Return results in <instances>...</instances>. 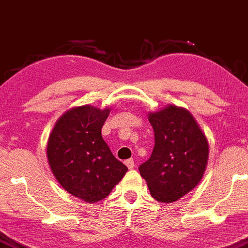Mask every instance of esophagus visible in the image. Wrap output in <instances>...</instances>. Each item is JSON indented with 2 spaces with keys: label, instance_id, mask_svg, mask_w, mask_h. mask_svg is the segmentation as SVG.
Instances as JSON below:
<instances>
[{
  "label": "esophagus",
  "instance_id": "obj_1",
  "mask_svg": "<svg viewBox=\"0 0 248 248\" xmlns=\"http://www.w3.org/2000/svg\"><path fill=\"white\" fill-rule=\"evenodd\" d=\"M125 164H126V167H127L128 169H130V170H131V169H133V168L135 167L134 160H133V159H128V160L125 161Z\"/></svg>",
  "mask_w": 248,
  "mask_h": 248
}]
</instances>
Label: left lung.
Instances as JSON below:
<instances>
[{
  "instance_id": "8db88e82",
  "label": "left lung",
  "mask_w": 248,
  "mask_h": 248,
  "mask_svg": "<svg viewBox=\"0 0 248 248\" xmlns=\"http://www.w3.org/2000/svg\"><path fill=\"white\" fill-rule=\"evenodd\" d=\"M154 131L150 159L139 167L151 196L160 202H177L202 180L208 163L206 136L188 110L174 105L149 114Z\"/></svg>"
}]
</instances>
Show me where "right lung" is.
<instances>
[{"mask_svg": "<svg viewBox=\"0 0 248 248\" xmlns=\"http://www.w3.org/2000/svg\"><path fill=\"white\" fill-rule=\"evenodd\" d=\"M109 112L91 105L74 107L56 122L48 140L53 175L66 191L86 202L106 198L127 171L103 140Z\"/></svg>", "mask_w": 248, "mask_h": 248, "instance_id": "obj_1", "label": "right lung"}]
</instances>
